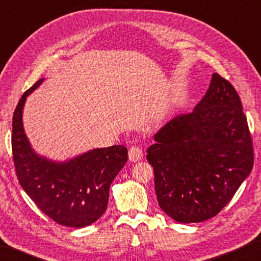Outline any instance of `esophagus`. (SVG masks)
<instances>
[{
    "label": "esophagus",
    "instance_id": "1",
    "mask_svg": "<svg viewBox=\"0 0 261 261\" xmlns=\"http://www.w3.org/2000/svg\"><path fill=\"white\" fill-rule=\"evenodd\" d=\"M128 156H129L130 162H139L142 158V149L139 146H132L129 148V152H128Z\"/></svg>",
    "mask_w": 261,
    "mask_h": 261
}]
</instances>
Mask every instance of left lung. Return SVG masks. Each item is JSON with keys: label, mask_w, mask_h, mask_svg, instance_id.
I'll return each instance as SVG.
<instances>
[{"label": "left lung", "mask_w": 261, "mask_h": 261, "mask_svg": "<svg viewBox=\"0 0 261 261\" xmlns=\"http://www.w3.org/2000/svg\"><path fill=\"white\" fill-rule=\"evenodd\" d=\"M147 149L164 212L180 223L202 222L230 201L254 163L253 141L237 90L214 73L194 112L160 128Z\"/></svg>", "instance_id": "obj_1"}]
</instances>
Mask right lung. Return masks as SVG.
<instances>
[{
  "mask_svg": "<svg viewBox=\"0 0 261 261\" xmlns=\"http://www.w3.org/2000/svg\"><path fill=\"white\" fill-rule=\"evenodd\" d=\"M42 78L22 95L13 115L12 149L19 183L38 208L55 222L82 228L94 223L108 205L109 188L128 159L122 145L96 148L65 163L38 155L22 126L27 96Z\"/></svg>",
  "mask_w": 261,
  "mask_h": 261,
  "instance_id": "add662e5",
  "label": "right lung"
}]
</instances>
